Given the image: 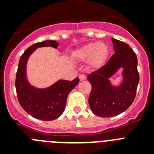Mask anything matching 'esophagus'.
Instances as JSON below:
<instances>
[{"mask_svg": "<svg viewBox=\"0 0 154 154\" xmlns=\"http://www.w3.org/2000/svg\"><path fill=\"white\" fill-rule=\"evenodd\" d=\"M85 78H86V77H85V75H79V79H80V81H83V80H85Z\"/></svg>", "mask_w": 154, "mask_h": 154, "instance_id": "34e87169", "label": "esophagus"}]
</instances>
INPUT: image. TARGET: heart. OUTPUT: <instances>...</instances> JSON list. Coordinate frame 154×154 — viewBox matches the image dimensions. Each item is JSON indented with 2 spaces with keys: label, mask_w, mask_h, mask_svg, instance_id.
<instances>
[{
  "label": "heart",
  "mask_w": 154,
  "mask_h": 154,
  "mask_svg": "<svg viewBox=\"0 0 154 154\" xmlns=\"http://www.w3.org/2000/svg\"><path fill=\"white\" fill-rule=\"evenodd\" d=\"M108 46L103 42L89 43L75 51L73 56L78 60L89 58V65L92 69H99L104 64L108 56Z\"/></svg>",
  "instance_id": "1"
}]
</instances>
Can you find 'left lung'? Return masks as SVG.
Here are the masks:
<instances>
[{
	"mask_svg": "<svg viewBox=\"0 0 154 154\" xmlns=\"http://www.w3.org/2000/svg\"><path fill=\"white\" fill-rule=\"evenodd\" d=\"M112 41L115 53L104 65L87 77L92 85L89 106L92 112L100 117L117 116L127 109L135 99L140 80L136 53L125 42L115 38ZM120 67L124 68L125 81L115 88L108 78Z\"/></svg>",
	"mask_w": 154,
	"mask_h": 154,
	"instance_id": "obj_1",
	"label": "left lung"
}]
</instances>
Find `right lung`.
I'll list each match as a JSON object with an SVG mask.
<instances>
[{"instance_id":"right-lung-1","label":"right lung","mask_w":154,"mask_h":154,"mask_svg":"<svg viewBox=\"0 0 154 154\" xmlns=\"http://www.w3.org/2000/svg\"><path fill=\"white\" fill-rule=\"evenodd\" d=\"M45 46L58 48V43L55 41H44L35 43L25 50L19 60L15 88L19 103L27 113L41 120L51 121L62 115L69 92L79 82V79L76 78L72 81L60 80L46 89L31 86L25 75L27 61L37 48Z\"/></svg>"}]
</instances>
